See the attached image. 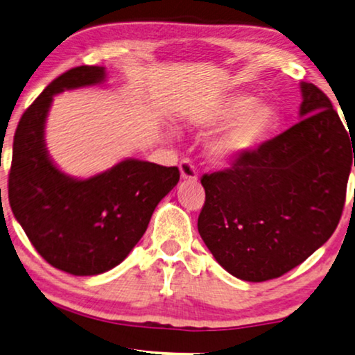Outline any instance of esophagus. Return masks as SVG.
Returning <instances> with one entry per match:
<instances>
[{
  "instance_id": "esophagus-1",
  "label": "esophagus",
  "mask_w": 355,
  "mask_h": 355,
  "mask_svg": "<svg viewBox=\"0 0 355 355\" xmlns=\"http://www.w3.org/2000/svg\"><path fill=\"white\" fill-rule=\"evenodd\" d=\"M179 170H181V176L185 181H196V178H198V173H196L193 162L189 159L181 160V163H179Z\"/></svg>"
}]
</instances>
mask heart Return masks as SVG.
I'll list each match as a JSON object with an SVG mask.
<instances>
[{
	"instance_id": "heart-1",
	"label": "heart",
	"mask_w": 355,
	"mask_h": 355,
	"mask_svg": "<svg viewBox=\"0 0 355 355\" xmlns=\"http://www.w3.org/2000/svg\"><path fill=\"white\" fill-rule=\"evenodd\" d=\"M272 119L275 112L266 103H254V98L246 95L232 96L211 116L209 122L217 127L232 123L212 143V155L223 162L244 155L268 130Z\"/></svg>"
}]
</instances>
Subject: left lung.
<instances>
[{"label":"left lung","instance_id":"8db88e82","mask_svg":"<svg viewBox=\"0 0 355 355\" xmlns=\"http://www.w3.org/2000/svg\"><path fill=\"white\" fill-rule=\"evenodd\" d=\"M302 94V121L233 159L227 170L201 176L200 236L243 281L286 275L322 246L341 219L352 135L319 87L303 83Z\"/></svg>","mask_w":355,"mask_h":355}]
</instances>
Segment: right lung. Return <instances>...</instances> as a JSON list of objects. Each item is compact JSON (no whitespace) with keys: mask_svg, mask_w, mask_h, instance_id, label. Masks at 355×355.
I'll return each mask as SVG.
<instances>
[{"mask_svg":"<svg viewBox=\"0 0 355 355\" xmlns=\"http://www.w3.org/2000/svg\"><path fill=\"white\" fill-rule=\"evenodd\" d=\"M105 74L103 67H78L60 74L26 107L14 135L10 209L37 254L76 276L100 275L121 263L181 176L178 166L130 159L80 181L49 159L44 123L53 95L100 84Z\"/></svg>","mask_w":355,"mask_h":355,"instance_id":"add662e5","label":"right lung"}]
</instances>
